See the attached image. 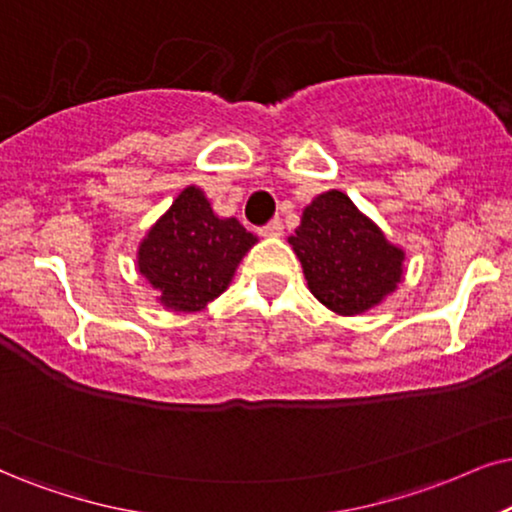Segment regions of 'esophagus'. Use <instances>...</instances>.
<instances>
[{
	"label": "esophagus",
	"instance_id": "obj_1",
	"mask_svg": "<svg viewBox=\"0 0 512 512\" xmlns=\"http://www.w3.org/2000/svg\"><path fill=\"white\" fill-rule=\"evenodd\" d=\"M260 234H262V236H269V238L283 236V222H281V219H271V222H269L267 226H262Z\"/></svg>",
	"mask_w": 512,
	"mask_h": 512
}]
</instances>
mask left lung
Instances as JSON below:
<instances>
[{"label":"left lung","instance_id":"obj_1","mask_svg":"<svg viewBox=\"0 0 512 512\" xmlns=\"http://www.w3.org/2000/svg\"><path fill=\"white\" fill-rule=\"evenodd\" d=\"M307 288L323 307L357 316L399 288L406 252L338 189L316 196L288 238Z\"/></svg>","mask_w":512,"mask_h":512}]
</instances>
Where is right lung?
Listing matches in <instances>:
<instances>
[{
  "mask_svg": "<svg viewBox=\"0 0 512 512\" xmlns=\"http://www.w3.org/2000/svg\"><path fill=\"white\" fill-rule=\"evenodd\" d=\"M257 236L236 217H217L210 198L191 184L155 219L137 248V271L160 307L200 312L234 281Z\"/></svg>",
  "mask_w": 512,
  "mask_h": 512,
  "instance_id": "add662e5",
  "label": "right lung"
}]
</instances>
